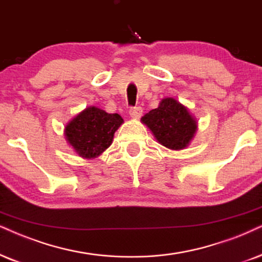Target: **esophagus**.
<instances>
[{
	"instance_id": "34e87169",
	"label": "esophagus",
	"mask_w": 262,
	"mask_h": 262,
	"mask_svg": "<svg viewBox=\"0 0 262 262\" xmlns=\"http://www.w3.org/2000/svg\"><path fill=\"white\" fill-rule=\"evenodd\" d=\"M129 115H130V117L134 118V120H138V118L141 117L142 108L140 106H135V107L129 108Z\"/></svg>"
}]
</instances>
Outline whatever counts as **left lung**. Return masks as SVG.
<instances>
[{
	"mask_svg": "<svg viewBox=\"0 0 262 262\" xmlns=\"http://www.w3.org/2000/svg\"><path fill=\"white\" fill-rule=\"evenodd\" d=\"M156 140L170 150H184L197 132V121L186 106L174 98L162 99L157 108L141 117Z\"/></svg>",
	"mask_w": 262,
	"mask_h": 262,
	"instance_id": "left-lung-1",
	"label": "left lung"
}]
</instances>
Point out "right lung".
Instances as JSON below:
<instances>
[{"label": "right lung", "mask_w": 262, "mask_h": 262, "mask_svg": "<svg viewBox=\"0 0 262 262\" xmlns=\"http://www.w3.org/2000/svg\"><path fill=\"white\" fill-rule=\"evenodd\" d=\"M123 123L118 114H107L97 106H89L75 116L65 127V138L76 154L93 160L110 147L115 132Z\"/></svg>", "instance_id": "add662e5"}]
</instances>
